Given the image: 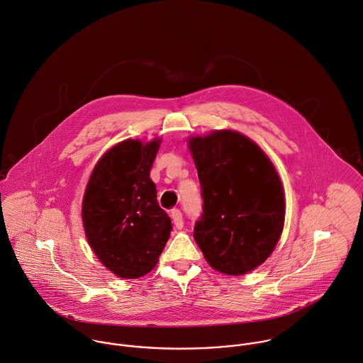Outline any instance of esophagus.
Segmentation results:
<instances>
[{"label":"esophagus","instance_id":"34e87169","mask_svg":"<svg viewBox=\"0 0 363 363\" xmlns=\"http://www.w3.org/2000/svg\"><path fill=\"white\" fill-rule=\"evenodd\" d=\"M171 218H172V221H174V224H175L177 228H182V227H184V218H182L181 211L174 209V211L171 212Z\"/></svg>","mask_w":363,"mask_h":363}]
</instances>
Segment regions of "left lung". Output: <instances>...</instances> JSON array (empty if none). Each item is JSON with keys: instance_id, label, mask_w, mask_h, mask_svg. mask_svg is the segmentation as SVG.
Instances as JSON below:
<instances>
[{"instance_id": "8db88e82", "label": "left lung", "mask_w": 363, "mask_h": 363, "mask_svg": "<svg viewBox=\"0 0 363 363\" xmlns=\"http://www.w3.org/2000/svg\"><path fill=\"white\" fill-rule=\"evenodd\" d=\"M188 145L203 199L194 238L213 269L251 272L272 254L284 230L281 178L259 145L238 132L215 130Z\"/></svg>"}]
</instances>
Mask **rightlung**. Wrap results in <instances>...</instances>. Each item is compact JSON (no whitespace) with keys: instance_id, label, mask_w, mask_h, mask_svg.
Wrapping results in <instances>:
<instances>
[{"instance_id":"obj_1","label":"right lung","mask_w":363,"mask_h":363,"mask_svg":"<svg viewBox=\"0 0 363 363\" xmlns=\"http://www.w3.org/2000/svg\"><path fill=\"white\" fill-rule=\"evenodd\" d=\"M160 139L123 140L96 162L82 199L86 240L112 274L136 279L158 262L171 230V218L157 202L150 169Z\"/></svg>"}]
</instances>
